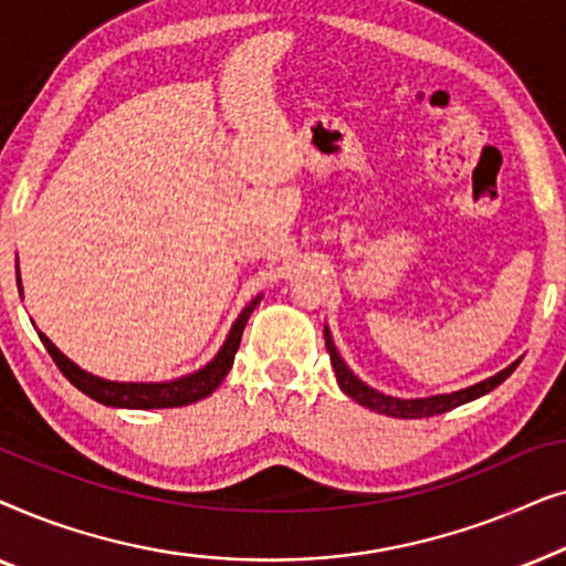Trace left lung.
<instances>
[{
	"label": "left lung",
	"instance_id": "1",
	"mask_svg": "<svg viewBox=\"0 0 566 566\" xmlns=\"http://www.w3.org/2000/svg\"><path fill=\"white\" fill-rule=\"evenodd\" d=\"M324 343H327V353H329L332 368H335L339 389H343L350 399L358 401V405L374 409V412L389 415V417H401V420H417V417L443 415V412H451L453 407H461V405H467V401L484 397V394L497 389V386L517 368V363H521V360L510 363L505 370H500V374L486 378V381L469 386V389H461L453 394H438V397H424V399H397V397H386V394L370 389L368 384H363L360 378L345 366V360L339 358L335 343H332V335L327 327H324Z\"/></svg>",
	"mask_w": 566,
	"mask_h": 566
}]
</instances>
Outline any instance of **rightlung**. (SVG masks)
<instances>
[{
  "instance_id": "obj_1",
  "label": "right lung",
  "mask_w": 566,
  "mask_h": 566,
  "mask_svg": "<svg viewBox=\"0 0 566 566\" xmlns=\"http://www.w3.org/2000/svg\"><path fill=\"white\" fill-rule=\"evenodd\" d=\"M20 285V277H18ZM22 291V285H20ZM260 298H252L250 304L244 306V312L239 314V319L231 327L227 343L221 345V350L216 353V358L203 366L196 374L175 378V381H165V384H123V381H105V378L92 376L87 370H82L76 363L66 358L64 353L59 350L56 345L51 343L43 332H38L41 343L45 345V350L56 363L61 374H64L69 381H72L76 389L82 394H87L90 399L99 401V405L107 407H126V409H165V407H185L192 405V401L206 399L208 394H213L219 389V384L227 378L231 363H234V355L239 350V343H242V332L247 327V319L254 312V306L260 304Z\"/></svg>"
}]
</instances>
